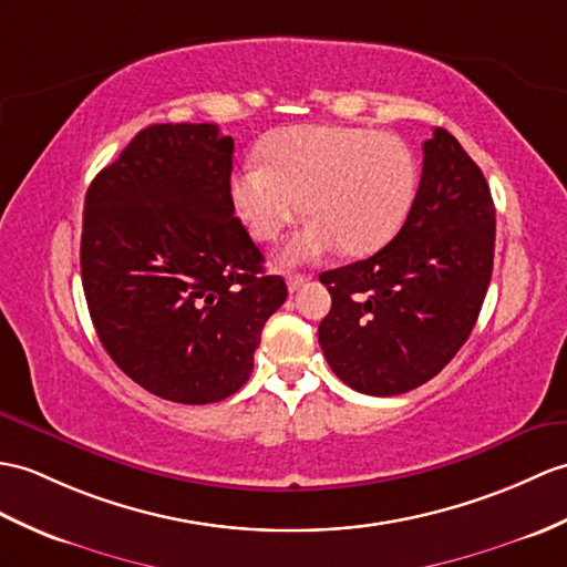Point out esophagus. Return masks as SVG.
<instances>
[{
	"instance_id": "obj_1",
	"label": "esophagus",
	"mask_w": 567,
	"mask_h": 567,
	"mask_svg": "<svg viewBox=\"0 0 567 567\" xmlns=\"http://www.w3.org/2000/svg\"><path fill=\"white\" fill-rule=\"evenodd\" d=\"M309 282V278L307 275H289L287 278V287H289V292H297V289H301Z\"/></svg>"
}]
</instances>
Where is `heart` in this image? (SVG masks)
Wrapping results in <instances>:
<instances>
[{
  "label": "heart",
  "mask_w": 567,
  "mask_h": 567,
  "mask_svg": "<svg viewBox=\"0 0 567 567\" xmlns=\"http://www.w3.org/2000/svg\"><path fill=\"white\" fill-rule=\"evenodd\" d=\"M231 203L246 229L272 241L305 207L311 215L280 251V262L319 260L340 246L379 251L399 234L417 195L411 144L354 125H297L262 142V162L231 174Z\"/></svg>",
  "instance_id": "b5f03b06"
}]
</instances>
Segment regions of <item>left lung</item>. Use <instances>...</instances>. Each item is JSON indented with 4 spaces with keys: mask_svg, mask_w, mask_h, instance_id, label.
Here are the masks:
<instances>
[{
    "mask_svg": "<svg viewBox=\"0 0 567 567\" xmlns=\"http://www.w3.org/2000/svg\"><path fill=\"white\" fill-rule=\"evenodd\" d=\"M423 154L401 231L372 258L319 275L333 301L321 350L340 381L370 396L437 377L468 340L493 275L495 205L483 171L442 127Z\"/></svg>",
    "mask_w": 567,
    "mask_h": 567,
    "instance_id": "left-lung-1",
    "label": "left lung"
}]
</instances>
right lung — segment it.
Masks as SVG:
<instances>
[{"mask_svg": "<svg viewBox=\"0 0 567 567\" xmlns=\"http://www.w3.org/2000/svg\"><path fill=\"white\" fill-rule=\"evenodd\" d=\"M231 156L217 125H150L86 190L79 256L91 321L135 384L174 403L239 391L287 299L234 217Z\"/></svg>", "mask_w": 567, "mask_h": 567, "instance_id": "obj_1", "label": "right lung"}]
</instances>
